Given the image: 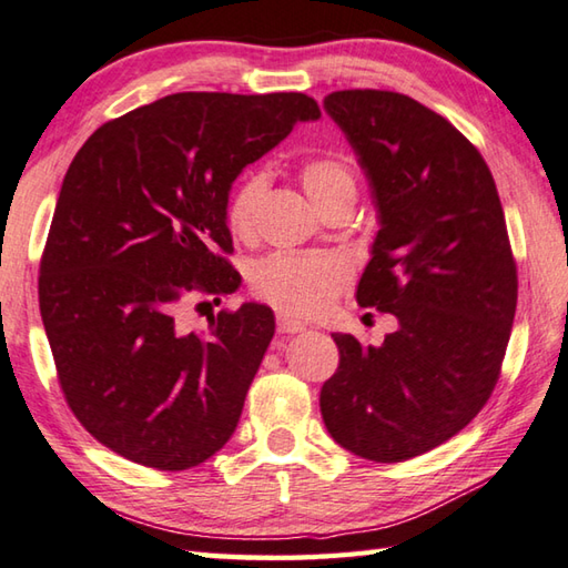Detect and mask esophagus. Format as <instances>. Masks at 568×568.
Wrapping results in <instances>:
<instances>
[{"instance_id": "1", "label": "esophagus", "mask_w": 568, "mask_h": 568, "mask_svg": "<svg viewBox=\"0 0 568 568\" xmlns=\"http://www.w3.org/2000/svg\"><path fill=\"white\" fill-rule=\"evenodd\" d=\"M306 326L302 324V321L294 318V316H286V314H280L276 316V331L280 334H302Z\"/></svg>"}]
</instances>
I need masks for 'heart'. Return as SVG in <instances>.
Returning a JSON list of instances; mask_svg holds the SVG:
<instances>
[{
  "instance_id": "heart-1",
  "label": "heart",
  "mask_w": 568,
  "mask_h": 568,
  "mask_svg": "<svg viewBox=\"0 0 568 568\" xmlns=\"http://www.w3.org/2000/svg\"><path fill=\"white\" fill-rule=\"evenodd\" d=\"M298 180L321 212L356 200V173L346 153L324 151L308 155L298 165ZM270 185L264 170H250L230 190L224 220L232 234L247 240L254 232L256 210ZM351 282V266L344 256L331 252H274L254 262L250 288L260 302L296 316H316L344 294Z\"/></svg>"
}]
</instances>
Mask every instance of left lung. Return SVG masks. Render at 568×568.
I'll list each match as a JSON object with an SVG mask.
<instances>
[{
  "instance_id": "obj_1",
  "label": "left lung",
  "mask_w": 568,
  "mask_h": 568,
  "mask_svg": "<svg viewBox=\"0 0 568 568\" xmlns=\"http://www.w3.org/2000/svg\"><path fill=\"white\" fill-rule=\"evenodd\" d=\"M373 185L381 230L361 306L398 318L383 346L334 334L338 368L321 385L331 437L373 463L443 445L485 408L517 312V262L485 158L405 93L326 95Z\"/></svg>"
}]
</instances>
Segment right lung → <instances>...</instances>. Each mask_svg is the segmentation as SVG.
I'll use <instances>...</instances> for the list:
<instances>
[{"mask_svg":"<svg viewBox=\"0 0 568 568\" xmlns=\"http://www.w3.org/2000/svg\"><path fill=\"white\" fill-rule=\"evenodd\" d=\"M318 115L306 93H173L103 123L71 160L39 308L63 398L109 450L178 473L232 437L272 308H222L200 334L178 308L240 286L224 220L234 178Z\"/></svg>","mask_w":568,"mask_h":568,"instance_id":"1","label":"right lung"}]
</instances>
